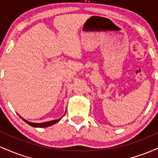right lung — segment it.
<instances>
[{
	"label": "right lung",
	"instance_id": "add662e5",
	"mask_svg": "<svg viewBox=\"0 0 158 158\" xmlns=\"http://www.w3.org/2000/svg\"><path fill=\"white\" fill-rule=\"evenodd\" d=\"M65 113H66V111H65ZM19 116L21 118H22V117H21V116L19 115ZM61 119H55V120H51V121H48V122H45V123H32V122H29V121L26 120L25 119L22 118V119L23 121H24L25 123H27L28 125H30V126H31L32 127H35V128H45V127H48V126H52V125L56 124V123H58L59 121L61 120Z\"/></svg>",
	"mask_w": 158,
	"mask_h": 158
}]
</instances>
